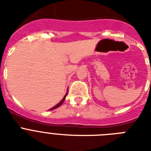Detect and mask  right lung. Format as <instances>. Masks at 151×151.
Segmentation results:
<instances>
[{
  "instance_id": "right-lung-1",
  "label": "right lung",
  "mask_w": 151,
  "mask_h": 151,
  "mask_svg": "<svg viewBox=\"0 0 151 151\" xmlns=\"http://www.w3.org/2000/svg\"><path fill=\"white\" fill-rule=\"evenodd\" d=\"M66 95H67V92H66V95H65V96H64L63 98V99H62V100L60 101V102H59V103H58V104H56V105L55 106H53V107H52V108H51V109H49V110H54V109H56V108H58V107H59V106H60L62 105V103H63L64 100H65V99H66Z\"/></svg>"
}]
</instances>
